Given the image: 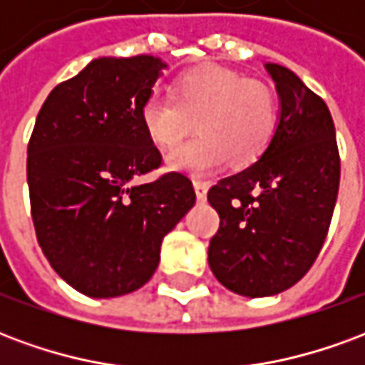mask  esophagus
Here are the masks:
<instances>
[{
	"label": "esophagus",
	"instance_id": "obj_1",
	"mask_svg": "<svg viewBox=\"0 0 365 365\" xmlns=\"http://www.w3.org/2000/svg\"><path fill=\"white\" fill-rule=\"evenodd\" d=\"M193 187H195V195L199 201H205L207 190H209V183L201 182V180H193Z\"/></svg>",
	"mask_w": 365,
	"mask_h": 365
}]
</instances>
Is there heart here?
<instances>
[{
	"label": "heart",
	"instance_id": "heart-1",
	"mask_svg": "<svg viewBox=\"0 0 365 365\" xmlns=\"http://www.w3.org/2000/svg\"><path fill=\"white\" fill-rule=\"evenodd\" d=\"M144 133L162 150H172L197 120L199 136L168 156V164L193 175L222 166L246 168L274 140L279 107L268 83L230 68L203 64L174 80L170 97L148 96L138 107Z\"/></svg>",
	"mask_w": 365,
	"mask_h": 365
}]
</instances>
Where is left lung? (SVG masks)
I'll return each mask as SVG.
<instances>
[{
	"mask_svg": "<svg viewBox=\"0 0 365 365\" xmlns=\"http://www.w3.org/2000/svg\"><path fill=\"white\" fill-rule=\"evenodd\" d=\"M266 70L282 99L274 140L258 162L207 193L221 217L209 242V266L227 289L246 297L282 293L311 269L340 185L327 103L285 66Z\"/></svg>",
	"mask_w": 365,
	"mask_h": 365,
	"instance_id": "left-lung-1",
	"label": "left lung"
}]
</instances>
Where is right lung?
<instances>
[{"label":"right lung","mask_w":365,"mask_h":365,"mask_svg":"<svg viewBox=\"0 0 365 365\" xmlns=\"http://www.w3.org/2000/svg\"><path fill=\"white\" fill-rule=\"evenodd\" d=\"M160 58H97L58 83L36 115L27 182L36 240L54 272L90 297L143 287L162 240L195 203L185 174L150 183L162 166L138 107L152 93Z\"/></svg>","instance_id":"1"}]
</instances>
